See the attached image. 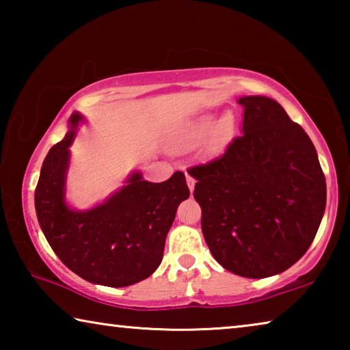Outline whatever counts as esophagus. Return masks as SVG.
<instances>
[{
  "label": "esophagus",
  "mask_w": 350,
  "mask_h": 350,
  "mask_svg": "<svg viewBox=\"0 0 350 350\" xmlns=\"http://www.w3.org/2000/svg\"><path fill=\"white\" fill-rule=\"evenodd\" d=\"M187 183H188V188H189V191L193 193V189H194V185H196V179H194L193 176H189L188 173H187Z\"/></svg>",
  "instance_id": "34e87169"
}]
</instances>
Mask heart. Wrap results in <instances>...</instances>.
<instances>
[{
  "label": "heart",
  "mask_w": 350,
  "mask_h": 350,
  "mask_svg": "<svg viewBox=\"0 0 350 350\" xmlns=\"http://www.w3.org/2000/svg\"><path fill=\"white\" fill-rule=\"evenodd\" d=\"M208 126H210L208 117L199 118V120L189 123V125H187L182 129L179 133V137H177V142H179V145H189V144H194V142H199L206 134V131H208ZM233 133H234V118L230 112H225V114L219 118L211 128V145L215 148L224 146L230 139H232Z\"/></svg>",
  "instance_id": "obj_1"
}]
</instances>
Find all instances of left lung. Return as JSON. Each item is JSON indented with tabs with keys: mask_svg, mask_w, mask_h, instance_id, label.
<instances>
[{
	"mask_svg": "<svg viewBox=\"0 0 350 350\" xmlns=\"http://www.w3.org/2000/svg\"><path fill=\"white\" fill-rule=\"evenodd\" d=\"M242 134L213 161L196 165L194 199L202 233L234 275L267 278L304 256L325 208V177L315 146L282 106L264 96L238 100Z\"/></svg>",
	"mask_w": 350,
	"mask_h": 350,
	"instance_id": "8db88e82",
	"label": "left lung"
}]
</instances>
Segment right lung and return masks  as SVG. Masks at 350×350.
I'll return each mask as SVG.
<instances>
[{
    "label": "right lung",
    "mask_w": 350,
    "mask_h": 350,
    "mask_svg": "<svg viewBox=\"0 0 350 350\" xmlns=\"http://www.w3.org/2000/svg\"><path fill=\"white\" fill-rule=\"evenodd\" d=\"M83 117L74 112L69 131L51 148L35 188V210L52 250L83 280L108 287H126L152 275L162 262L165 239L177 206L189 189L182 171L161 183L134 173L128 185L86 211L64 202L69 146Z\"/></svg>",
    "instance_id": "right-lung-1"
}]
</instances>
